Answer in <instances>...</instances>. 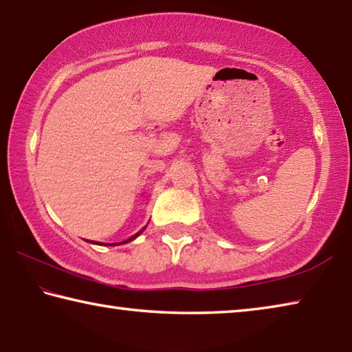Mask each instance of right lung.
I'll return each instance as SVG.
<instances>
[{
  "label": "right lung",
  "mask_w": 352,
  "mask_h": 352,
  "mask_svg": "<svg viewBox=\"0 0 352 352\" xmlns=\"http://www.w3.org/2000/svg\"><path fill=\"white\" fill-rule=\"evenodd\" d=\"M144 228H146V226H144ZM144 228H142L141 231H138V233H136L135 236H132V237H129V239L127 241H124V242H119V243H127V242H130V241H133V239H136V237H138L141 233H142V231H144ZM94 243H96V242H94ZM110 245H118V243H110Z\"/></svg>",
  "instance_id": "obj_1"
}]
</instances>
